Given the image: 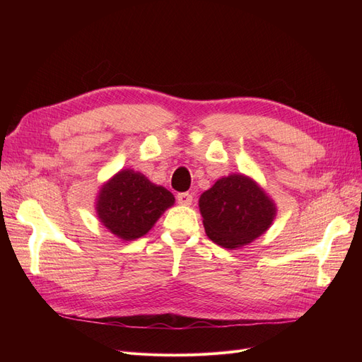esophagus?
I'll use <instances>...</instances> for the list:
<instances>
[{"mask_svg": "<svg viewBox=\"0 0 362 362\" xmlns=\"http://www.w3.org/2000/svg\"><path fill=\"white\" fill-rule=\"evenodd\" d=\"M177 201H178V204H181V205H192L193 196H192L190 193H180V194L177 196Z\"/></svg>", "mask_w": 362, "mask_h": 362, "instance_id": "1", "label": "esophagus"}]
</instances>
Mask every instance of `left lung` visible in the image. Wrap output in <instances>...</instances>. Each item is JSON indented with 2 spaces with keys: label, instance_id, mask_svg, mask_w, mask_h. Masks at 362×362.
Instances as JSON below:
<instances>
[{
  "label": "left lung",
  "instance_id": "1",
  "mask_svg": "<svg viewBox=\"0 0 362 362\" xmlns=\"http://www.w3.org/2000/svg\"><path fill=\"white\" fill-rule=\"evenodd\" d=\"M199 211L210 240L225 249H238L267 231L278 208L254 178L231 173L201 194Z\"/></svg>",
  "mask_w": 362,
  "mask_h": 362
}]
</instances>
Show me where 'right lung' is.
<instances>
[{
	"label": "right lung",
	"instance_id": "1",
	"mask_svg": "<svg viewBox=\"0 0 362 362\" xmlns=\"http://www.w3.org/2000/svg\"><path fill=\"white\" fill-rule=\"evenodd\" d=\"M173 204V194L163 185L151 182L144 173L122 169L101 185L95 211L113 235L131 242L148 234Z\"/></svg>",
	"mask_w": 362,
	"mask_h": 362
}]
</instances>
